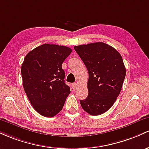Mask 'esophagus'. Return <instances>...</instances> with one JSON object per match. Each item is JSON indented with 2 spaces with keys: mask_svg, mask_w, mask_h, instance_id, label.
Instances as JSON below:
<instances>
[{
  "mask_svg": "<svg viewBox=\"0 0 149 149\" xmlns=\"http://www.w3.org/2000/svg\"><path fill=\"white\" fill-rule=\"evenodd\" d=\"M72 89L75 91V90L77 89V84L76 83L72 84Z\"/></svg>",
  "mask_w": 149,
  "mask_h": 149,
  "instance_id": "esophagus-1",
  "label": "esophagus"
}]
</instances>
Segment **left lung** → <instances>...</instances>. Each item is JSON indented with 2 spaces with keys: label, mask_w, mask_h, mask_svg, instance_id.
<instances>
[{
  "label": "left lung",
  "mask_w": 149,
  "mask_h": 149,
  "mask_svg": "<svg viewBox=\"0 0 149 149\" xmlns=\"http://www.w3.org/2000/svg\"><path fill=\"white\" fill-rule=\"evenodd\" d=\"M74 48L88 72V94L80 104L86 113L99 115L110 109L119 96L126 69L114 48L103 42L75 46Z\"/></svg>",
  "instance_id": "1"
}]
</instances>
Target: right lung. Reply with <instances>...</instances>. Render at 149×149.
Here are the masks:
<instances>
[{
  "label": "right lung",
  "mask_w": 149,
  "mask_h": 149,
  "mask_svg": "<svg viewBox=\"0 0 149 149\" xmlns=\"http://www.w3.org/2000/svg\"><path fill=\"white\" fill-rule=\"evenodd\" d=\"M71 53L67 46L45 43L25 56L23 87L33 108L43 116L51 118L61 112L70 93L62 64Z\"/></svg>",
  "instance_id": "obj_1"
}]
</instances>
